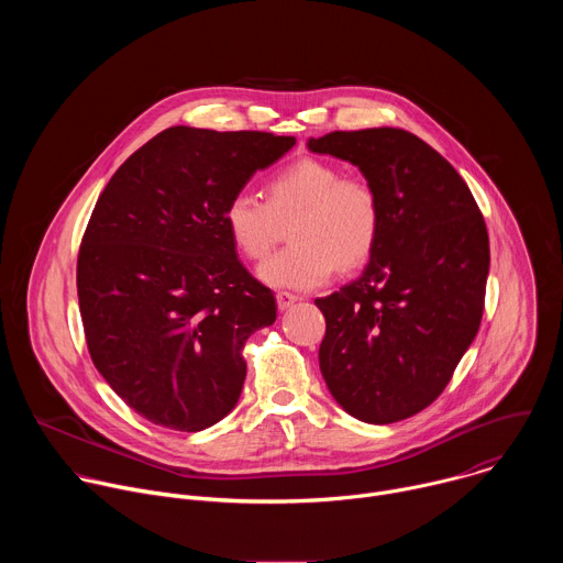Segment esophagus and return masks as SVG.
<instances>
[{
    "instance_id": "1",
    "label": "esophagus",
    "mask_w": 563,
    "mask_h": 563,
    "mask_svg": "<svg viewBox=\"0 0 563 563\" xmlns=\"http://www.w3.org/2000/svg\"><path fill=\"white\" fill-rule=\"evenodd\" d=\"M298 300V296L296 294H291V291H278L276 294V302H278V309H289L294 302Z\"/></svg>"
}]
</instances>
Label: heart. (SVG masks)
<instances>
[{
    "label": "heart",
    "instance_id": "heart-1",
    "mask_svg": "<svg viewBox=\"0 0 563 563\" xmlns=\"http://www.w3.org/2000/svg\"><path fill=\"white\" fill-rule=\"evenodd\" d=\"M291 216L294 245L258 267V278L269 287L311 289L334 267L343 274L361 269L378 245L383 209L376 187L318 157H300L274 174L267 200L245 189L233 194L222 222L235 250L261 261L274 245L278 220Z\"/></svg>",
    "mask_w": 563,
    "mask_h": 563
}]
</instances>
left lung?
Listing matches in <instances>:
<instances>
[{
	"label": "left lung",
	"mask_w": 563,
	"mask_h": 563,
	"mask_svg": "<svg viewBox=\"0 0 563 563\" xmlns=\"http://www.w3.org/2000/svg\"><path fill=\"white\" fill-rule=\"evenodd\" d=\"M307 146L358 167L383 209L363 276L316 298L328 323L320 372L354 419L404 421L434 404L478 332L490 269L484 216L448 159L410 131H334Z\"/></svg>",
	"instance_id": "obj_1"
}]
</instances>
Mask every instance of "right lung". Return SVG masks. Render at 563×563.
Returning <instances> with one entry per match:
<instances>
[{
    "label": "right lung",
    "instance_id": "obj_1",
    "mask_svg": "<svg viewBox=\"0 0 563 563\" xmlns=\"http://www.w3.org/2000/svg\"><path fill=\"white\" fill-rule=\"evenodd\" d=\"M296 137L172 126L100 194L77 256L93 365L146 421L200 432L243 391L245 341L276 298L235 258L222 211Z\"/></svg>",
    "mask_w": 563,
    "mask_h": 563
}]
</instances>
